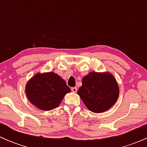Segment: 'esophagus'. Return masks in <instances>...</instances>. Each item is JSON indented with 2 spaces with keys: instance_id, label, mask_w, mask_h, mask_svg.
Returning <instances> with one entry per match:
<instances>
[{
  "instance_id": "esophagus-1",
  "label": "esophagus",
  "mask_w": 147,
  "mask_h": 147,
  "mask_svg": "<svg viewBox=\"0 0 147 147\" xmlns=\"http://www.w3.org/2000/svg\"><path fill=\"white\" fill-rule=\"evenodd\" d=\"M71 90L73 92H76L77 91V87H72L71 88Z\"/></svg>"
}]
</instances>
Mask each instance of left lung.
Returning <instances> with one entry per match:
<instances>
[{
  "mask_svg": "<svg viewBox=\"0 0 147 147\" xmlns=\"http://www.w3.org/2000/svg\"><path fill=\"white\" fill-rule=\"evenodd\" d=\"M77 94L90 111L102 113L116 102L119 88L115 79L110 73L90 72L83 78Z\"/></svg>",
  "mask_w": 147,
  "mask_h": 147,
  "instance_id": "left-lung-1",
  "label": "left lung"
}]
</instances>
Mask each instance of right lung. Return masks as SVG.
Masks as SVG:
<instances>
[{"label": "right lung", "mask_w": 147, "mask_h": 147, "mask_svg": "<svg viewBox=\"0 0 147 147\" xmlns=\"http://www.w3.org/2000/svg\"><path fill=\"white\" fill-rule=\"evenodd\" d=\"M70 88L54 72L37 74L27 84L25 93L30 102L43 111H50L60 104Z\"/></svg>", "instance_id": "add662e5"}]
</instances>
